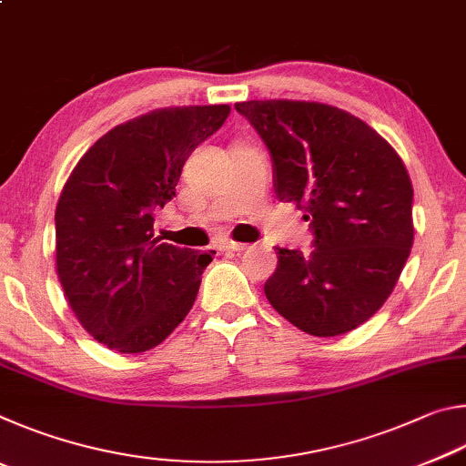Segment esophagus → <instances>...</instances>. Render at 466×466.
I'll return each instance as SVG.
<instances>
[{"label": "esophagus", "instance_id": "1", "mask_svg": "<svg viewBox=\"0 0 466 466\" xmlns=\"http://www.w3.org/2000/svg\"><path fill=\"white\" fill-rule=\"evenodd\" d=\"M219 248L222 250H228V252H242V250H247L248 248V244H242V242H234V240H226V242H222L219 244Z\"/></svg>", "mask_w": 466, "mask_h": 466}]
</instances>
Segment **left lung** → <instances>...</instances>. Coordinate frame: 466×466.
<instances>
[{
	"mask_svg": "<svg viewBox=\"0 0 466 466\" xmlns=\"http://www.w3.org/2000/svg\"><path fill=\"white\" fill-rule=\"evenodd\" d=\"M234 108L269 147L279 201L304 209L312 250L278 248L265 296L314 337H337L386 302L413 247V187L400 156L343 108L247 100Z\"/></svg>",
	"mask_w": 466,
	"mask_h": 466,
	"instance_id": "obj_1",
	"label": "left lung"
}]
</instances>
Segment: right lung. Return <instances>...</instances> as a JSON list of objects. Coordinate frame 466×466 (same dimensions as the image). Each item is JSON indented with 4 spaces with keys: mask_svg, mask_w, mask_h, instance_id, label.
<instances>
[{
    "mask_svg": "<svg viewBox=\"0 0 466 466\" xmlns=\"http://www.w3.org/2000/svg\"><path fill=\"white\" fill-rule=\"evenodd\" d=\"M228 105L156 108L105 133L69 175L55 209L57 275L80 325L119 353L160 345L193 309L216 252L154 238L193 149Z\"/></svg>",
    "mask_w": 466,
    "mask_h": 466,
    "instance_id": "right-lung-1",
    "label": "right lung"
}]
</instances>
